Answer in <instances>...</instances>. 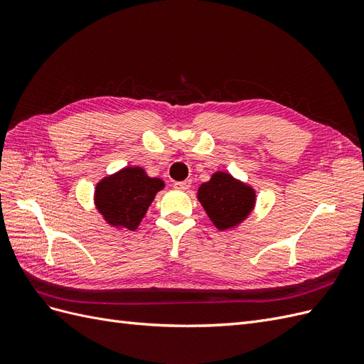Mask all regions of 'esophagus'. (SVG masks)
<instances>
[{
  "label": "esophagus",
  "mask_w": 364,
  "mask_h": 364,
  "mask_svg": "<svg viewBox=\"0 0 364 364\" xmlns=\"http://www.w3.org/2000/svg\"><path fill=\"white\" fill-rule=\"evenodd\" d=\"M191 186V181H181V182H174V188L179 191H186Z\"/></svg>",
  "instance_id": "esophagus-1"
}]
</instances>
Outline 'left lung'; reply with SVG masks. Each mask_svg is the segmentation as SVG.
Segmentation results:
<instances>
[{
	"label": "left lung",
	"mask_w": 364,
	"mask_h": 364,
	"mask_svg": "<svg viewBox=\"0 0 364 364\" xmlns=\"http://www.w3.org/2000/svg\"><path fill=\"white\" fill-rule=\"evenodd\" d=\"M199 200L214 225L225 230L243 222L250 214L255 193L230 174L218 171L213 174L211 181L200 185Z\"/></svg>",
	"instance_id": "left-lung-1"
}]
</instances>
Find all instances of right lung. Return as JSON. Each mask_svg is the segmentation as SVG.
Masks as SVG:
<instances>
[{"instance_id": "obj_1", "label": "right lung", "mask_w": 364, "mask_h": 364, "mask_svg": "<svg viewBox=\"0 0 364 364\" xmlns=\"http://www.w3.org/2000/svg\"><path fill=\"white\" fill-rule=\"evenodd\" d=\"M162 188L161 179L149 178L139 167H126L97 185L95 205L107 223L135 230Z\"/></svg>"}]
</instances>
